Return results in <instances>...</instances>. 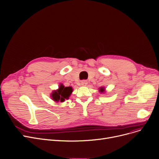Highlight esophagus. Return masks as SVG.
I'll list each match as a JSON object with an SVG mask.
<instances>
[{"instance_id":"esophagus-1","label":"esophagus","mask_w":159,"mask_h":159,"mask_svg":"<svg viewBox=\"0 0 159 159\" xmlns=\"http://www.w3.org/2000/svg\"><path fill=\"white\" fill-rule=\"evenodd\" d=\"M87 84H88V82H87L86 80H82V81L80 82V84H81L82 86H86Z\"/></svg>"}]
</instances>
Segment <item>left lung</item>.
Masks as SVG:
<instances>
[{"mask_svg":"<svg viewBox=\"0 0 159 159\" xmlns=\"http://www.w3.org/2000/svg\"><path fill=\"white\" fill-rule=\"evenodd\" d=\"M99 92H105V88L104 87H101V88H99Z\"/></svg>","mask_w":159,"mask_h":159,"instance_id":"obj_1","label":"left lung"}]
</instances>
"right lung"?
Wrapping results in <instances>:
<instances>
[{
    "mask_svg": "<svg viewBox=\"0 0 159 159\" xmlns=\"http://www.w3.org/2000/svg\"><path fill=\"white\" fill-rule=\"evenodd\" d=\"M72 92L73 89L71 86L65 87L62 84H60L58 89L53 91L51 97L54 101L64 102L65 99H69Z\"/></svg>",
    "mask_w": 159,
    "mask_h": 159,
    "instance_id": "add662e5",
    "label": "right lung"
}]
</instances>
